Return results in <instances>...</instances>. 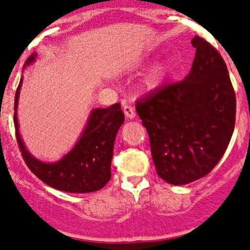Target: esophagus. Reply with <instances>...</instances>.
I'll list each match as a JSON object with an SVG mask.
<instances>
[{
	"instance_id": "esophagus-1",
	"label": "esophagus",
	"mask_w": 250,
	"mask_h": 250,
	"mask_svg": "<svg viewBox=\"0 0 250 250\" xmlns=\"http://www.w3.org/2000/svg\"><path fill=\"white\" fill-rule=\"evenodd\" d=\"M123 112H125V117L130 118V120H133V118L135 117V112L132 105H125V106H123Z\"/></svg>"
}]
</instances>
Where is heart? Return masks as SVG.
Listing matches in <instances>:
<instances>
[{"label":"heart","instance_id":"heart-1","mask_svg":"<svg viewBox=\"0 0 250 250\" xmlns=\"http://www.w3.org/2000/svg\"><path fill=\"white\" fill-rule=\"evenodd\" d=\"M167 64L166 62H161V64L156 65L145 78V82H144V85H145L146 89H156L158 85L162 83L163 78L166 76V72H167Z\"/></svg>","mask_w":250,"mask_h":250}]
</instances>
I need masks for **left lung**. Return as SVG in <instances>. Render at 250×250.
Listing matches in <instances>:
<instances>
[{"label":"left lung","instance_id":"obj_1","mask_svg":"<svg viewBox=\"0 0 250 250\" xmlns=\"http://www.w3.org/2000/svg\"><path fill=\"white\" fill-rule=\"evenodd\" d=\"M191 43L196 54L188 76L135 105L158 176L172 185L210 173L228 148L236 118V95L224 59L201 37Z\"/></svg>","mask_w":250,"mask_h":250}]
</instances>
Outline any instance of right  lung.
<instances>
[{
  "label": "right lung",
  "instance_id": "right-lung-1",
  "mask_svg": "<svg viewBox=\"0 0 250 250\" xmlns=\"http://www.w3.org/2000/svg\"><path fill=\"white\" fill-rule=\"evenodd\" d=\"M36 58V53L30 55L24 67L31 65ZM21 83L22 77L16 92L14 125L22 158L30 170L50 188L65 192L88 193L104 188L111 179L116 135L125 122L121 105L113 104L107 109L92 110L84 130L74 147L57 162H42L26 150L20 137L17 110Z\"/></svg>",
  "mask_w": 250,
  "mask_h": 250
}]
</instances>
